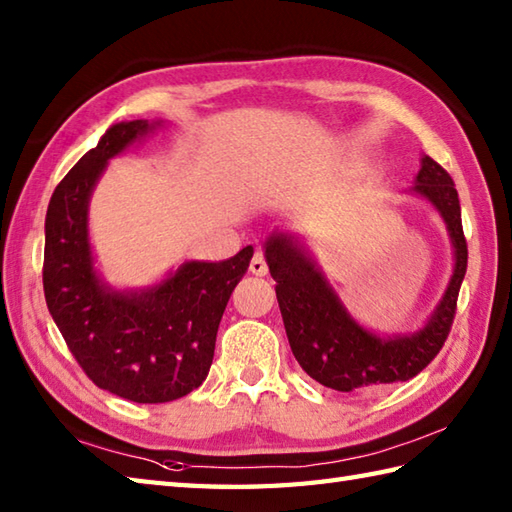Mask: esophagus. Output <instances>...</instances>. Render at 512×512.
Returning <instances> with one entry per match:
<instances>
[{
	"label": "esophagus",
	"mask_w": 512,
	"mask_h": 512,
	"mask_svg": "<svg viewBox=\"0 0 512 512\" xmlns=\"http://www.w3.org/2000/svg\"><path fill=\"white\" fill-rule=\"evenodd\" d=\"M248 268H250V273L257 275V277L268 275V264H266V259H264L262 253H259V250L253 255V259H250V266Z\"/></svg>",
	"instance_id": "esophagus-1"
}]
</instances>
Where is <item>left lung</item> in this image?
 <instances>
[{"label": "left lung", "instance_id": "1", "mask_svg": "<svg viewBox=\"0 0 512 512\" xmlns=\"http://www.w3.org/2000/svg\"><path fill=\"white\" fill-rule=\"evenodd\" d=\"M411 193L436 206L455 255L444 297L418 332L378 336L365 330L345 310L299 237L273 233L264 244L268 270L277 281L275 292L290 350L303 372L334 391L374 394L413 378L438 356L451 332L469 259L458 191L436 160L422 156Z\"/></svg>", "mask_w": 512, "mask_h": 512}]
</instances>
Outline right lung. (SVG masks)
<instances>
[{
	"mask_svg": "<svg viewBox=\"0 0 512 512\" xmlns=\"http://www.w3.org/2000/svg\"><path fill=\"white\" fill-rule=\"evenodd\" d=\"M160 121L116 123L54 189L46 213L43 292L76 363L96 387L143 405L191 394L209 374L215 336L253 246L224 262H184L145 290H114L94 268L90 195L110 158Z\"/></svg>",
	"mask_w": 512,
	"mask_h": 512,
	"instance_id": "add662e5",
	"label": "right lung"
}]
</instances>
